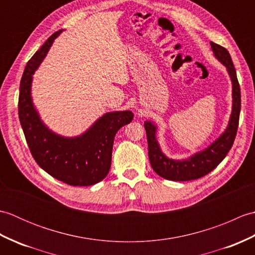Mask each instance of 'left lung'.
Wrapping results in <instances>:
<instances>
[{
  "label": "left lung",
  "instance_id": "1",
  "mask_svg": "<svg viewBox=\"0 0 255 255\" xmlns=\"http://www.w3.org/2000/svg\"><path fill=\"white\" fill-rule=\"evenodd\" d=\"M210 46L216 59L226 67L232 83V111L228 126L207 148L194 153L187 159L174 160L167 158L162 152L158 139H156V130H158L156 125L150 121L144 122L150 164L156 174L165 180L181 182L196 180V178L205 176L226 158L227 153L234 144L241 110L240 85L238 82L236 69L228 50L213 41L210 42Z\"/></svg>",
  "mask_w": 255,
  "mask_h": 255
}]
</instances>
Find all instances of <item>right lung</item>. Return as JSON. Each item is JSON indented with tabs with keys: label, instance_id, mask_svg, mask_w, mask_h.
Instances as JSON below:
<instances>
[{
	"label": "right lung",
	"instance_id": "right-lung-1",
	"mask_svg": "<svg viewBox=\"0 0 255 255\" xmlns=\"http://www.w3.org/2000/svg\"><path fill=\"white\" fill-rule=\"evenodd\" d=\"M61 32L48 38L27 63L19 86V122L30 152L42 170L69 185L90 186L108 174L114 138L119 129L132 121L133 114L130 111L106 113L77 137L60 136L46 126L32 103V74Z\"/></svg>",
	"mask_w": 255,
	"mask_h": 255
}]
</instances>
